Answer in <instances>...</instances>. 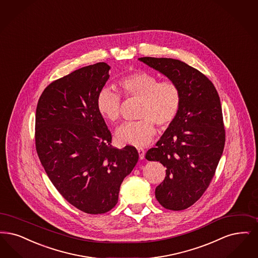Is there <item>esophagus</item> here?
<instances>
[{"label": "esophagus", "mask_w": 258, "mask_h": 258, "mask_svg": "<svg viewBox=\"0 0 258 258\" xmlns=\"http://www.w3.org/2000/svg\"><path fill=\"white\" fill-rule=\"evenodd\" d=\"M137 152H138V154H139V157H140V159H143L145 157V150L143 148H137Z\"/></svg>", "instance_id": "1"}]
</instances>
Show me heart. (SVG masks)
<instances>
[{
  "label": "heart",
  "instance_id": "heart-1",
  "mask_svg": "<svg viewBox=\"0 0 258 258\" xmlns=\"http://www.w3.org/2000/svg\"><path fill=\"white\" fill-rule=\"evenodd\" d=\"M119 89L125 98L139 99L138 121L122 124L116 131L117 140L124 145L142 147L155 136V124L167 127L173 124L181 106L178 85L170 80L159 81L151 73H131L118 81ZM97 109L110 123L121 117V96L108 87L102 88L97 96Z\"/></svg>",
  "mask_w": 258,
  "mask_h": 258
}]
</instances>
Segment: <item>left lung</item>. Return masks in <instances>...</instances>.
<instances>
[{"label": "left lung", "mask_w": 258, "mask_h": 258, "mask_svg": "<svg viewBox=\"0 0 258 258\" xmlns=\"http://www.w3.org/2000/svg\"><path fill=\"white\" fill-rule=\"evenodd\" d=\"M140 61L175 82L181 106L174 123L146 154V159L166 167L155 198L170 210H183L203 196L215 175L226 132L216 88L203 73L173 58L145 56Z\"/></svg>", "instance_id": "left-lung-1"}]
</instances>
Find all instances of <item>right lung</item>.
Masks as SVG:
<instances>
[{
	"instance_id": "obj_1",
	"label": "right lung",
	"mask_w": 258,
	"mask_h": 258,
	"mask_svg": "<svg viewBox=\"0 0 258 258\" xmlns=\"http://www.w3.org/2000/svg\"><path fill=\"white\" fill-rule=\"evenodd\" d=\"M109 69L99 62L50 83L35 114V147L46 174L69 204L88 214L117 205L121 183L139 157L134 146L112 147L97 109Z\"/></svg>"
}]
</instances>
